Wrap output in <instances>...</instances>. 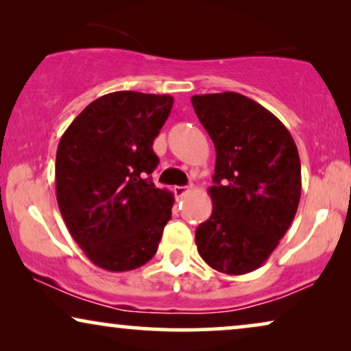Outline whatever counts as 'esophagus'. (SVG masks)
Instances as JSON below:
<instances>
[{"label":"esophagus","mask_w":351,"mask_h":351,"mask_svg":"<svg viewBox=\"0 0 351 351\" xmlns=\"http://www.w3.org/2000/svg\"><path fill=\"white\" fill-rule=\"evenodd\" d=\"M189 186H175V194H176V197H183V195H186L189 193Z\"/></svg>","instance_id":"obj_1"}]
</instances>
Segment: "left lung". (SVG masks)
Listing matches in <instances>:
<instances>
[{
  "label": "left lung",
  "mask_w": 351,
  "mask_h": 351,
  "mask_svg": "<svg viewBox=\"0 0 351 351\" xmlns=\"http://www.w3.org/2000/svg\"><path fill=\"white\" fill-rule=\"evenodd\" d=\"M217 151L212 217L195 231L205 263L239 276L260 268L295 217L300 157L276 115L239 93L191 97Z\"/></svg>",
  "instance_id": "obj_1"
}]
</instances>
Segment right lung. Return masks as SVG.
<instances>
[{
  "mask_svg": "<svg viewBox=\"0 0 351 351\" xmlns=\"http://www.w3.org/2000/svg\"><path fill=\"white\" fill-rule=\"evenodd\" d=\"M173 97L115 91L80 112L56 154V195L70 236L102 269H136L156 255L175 199L152 183V151Z\"/></svg>",
  "mask_w": 351,
  "mask_h": 351,
  "instance_id": "obj_1",
  "label": "right lung"
}]
</instances>
